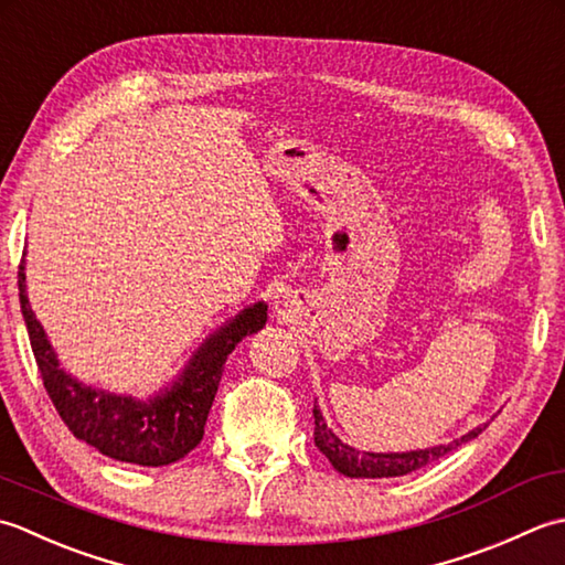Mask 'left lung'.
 I'll return each mask as SVG.
<instances>
[{
    "label": "left lung",
    "instance_id": "1",
    "mask_svg": "<svg viewBox=\"0 0 565 565\" xmlns=\"http://www.w3.org/2000/svg\"><path fill=\"white\" fill-rule=\"evenodd\" d=\"M486 429L478 427L473 431H468L460 439L451 441L448 446H436V448H424V451H409V454H367V451H355L349 444H343L337 434H333L321 412L315 407V444L319 446V451L324 454L331 466L339 470V473L349 476V478H397V476H407L412 470H419L424 466L434 463V460L444 458L446 454L456 451L460 444H466L470 439Z\"/></svg>",
    "mask_w": 565,
    "mask_h": 565
}]
</instances>
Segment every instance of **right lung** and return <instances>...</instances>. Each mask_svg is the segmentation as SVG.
Instances as JSON below:
<instances>
[{
	"label": "right lung",
	"mask_w": 565,
	"mask_h": 565,
	"mask_svg": "<svg viewBox=\"0 0 565 565\" xmlns=\"http://www.w3.org/2000/svg\"><path fill=\"white\" fill-rule=\"evenodd\" d=\"M19 302L43 387L65 427L77 439L95 446L99 454L136 466L175 463L202 441L206 414L212 409L226 355L241 339L258 331L268 319V307L263 302L244 309L232 324L216 331L194 353L188 371L180 375L172 390L148 402H136L79 385L57 367L43 327L31 312L24 266H19Z\"/></svg>",
	"instance_id": "obj_1"
}]
</instances>
